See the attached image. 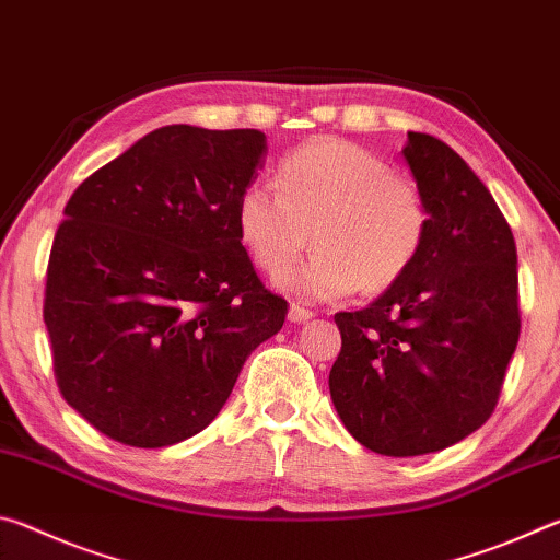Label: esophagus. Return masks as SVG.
<instances>
[{
	"label": "esophagus",
	"instance_id": "1",
	"mask_svg": "<svg viewBox=\"0 0 560 560\" xmlns=\"http://www.w3.org/2000/svg\"><path fill=\"white\" fill-rule=\"evenodd\" d=\"M311 316H314V311L306 306H299V303H291L289 306V320H293V324H303V320H308Z\"/></svg>",
	"mask_w": 560,
	"mask_h": 560
}]
</instances>
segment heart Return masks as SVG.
Segmentation results:
<instances>
[{
  "label": "heart",
  "instance_id": "b5f03b06",
  "mask_svg": "<svg viewBox=\"0 0 560 560\" xmlns=\"http://www.w3.org/2000/svg\"><path fill=\"white\" fill-rule=\"evenodd\" d=\"M236 234L264 271L278 273L305 248L319 249L277 283L311 301L340 299L363 287L385 291L420 257L430 210L410 177L381 155L340 138H316L283 155L273 185L254 179L236 200Z\"/></svg>",
  "mask_w": 560,
  "mask_h": 560
}]
</instances>
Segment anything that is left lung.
Listing matches in <instances>:
<instances>
[{"label":"left lung","instance_id":"obj_1","mask_svg":"<svg viewBox=\"0 0 560 560\" xmlns=\"http://www.w3.org/2000/svg\"><path fill=\"white\" fill-rule=\"evenodd\" d=\"M402 155L428 202V242L371 306L336 314L343 343L328 375L346 430L387 457L479 430L521 330L516 242L487 185L428 132H407Z\"/></svg>","mask_w":560,"mask_h":560}]
</instances>
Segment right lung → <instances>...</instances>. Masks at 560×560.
<instances>
[{
  "label": "right lung",
  "mask_w": 560,
  "mask_h": 560,
  "mask_svg": "<svg viewBox=\"0 0 560 560\" xmlns=\"http://www.w3.org/2000/svg\"><path fill=\"white\" fill-rule=\"evenodd\" d=\"M254 128L165 126L75 187L46 269L44 324L63 400L128 447L202 432L289 303L236 234L257 179Z\"/></svg>",
  "instance_id": "right-lung-1"
}]
</instances>
